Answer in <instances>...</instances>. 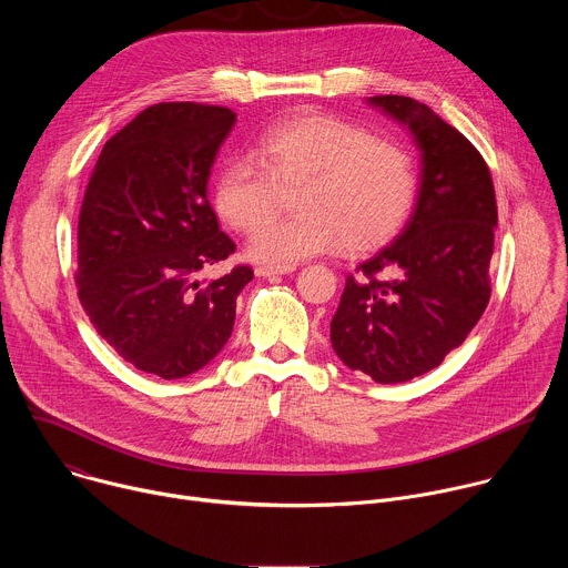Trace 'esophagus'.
Here are the masks:
<instances>
[{
  "label": "esophagus",
  "mask_w": 568,
  "mask_h": 568,
  "mask_svg": "<svg viewBox=\"0 0 568 568\" xmlns=\"http://www.w3.org/2000/svg\"><path fill=\"white\" fill-rule=\"evenodd\" d=\"M290 272H294V267H256V276H261V278H272V276L290 274Z\"/></svg>",
  "instance_id": "obj_1"
}]
</instances>
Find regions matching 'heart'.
<instances>
[{
	"label": "heart",
	"mask_w": 568,
	"mask_h": 568,
	"mask_svg": "<svg viewBox=\"0 0 568 568\" xmlns=\"http://www.w3.org/2000/svg\"><path fill=\"white\" fill-rule=\"evenodd\" d=\"M256 161L231 159L215 182V209L235 231H254L275 210L281 190L301 187L294 221L254 233L247 256L274 267L305 258L371 252L407 222L416 169L399 145L328 114H298L270 128Z\"/></svg>",
	"instance_id": "b5f03b06"
}]
</instances>
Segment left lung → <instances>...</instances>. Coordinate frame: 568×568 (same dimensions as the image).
I'll return each instance as SVG.
<instances>
[{"label": "left lung", "instance_id": "obj_1", "mask_svg": "<svg viewBox=\"0 0 568 568\" xmlns=\"http://www.w3.org/2000/svg\"><path fill=\"white\" fill-rule=\"evenodd\" d=\"M368 105L412 132L420 186L407 224L346 278L331 342L348 368L397 384L440 366L488 307L497 197L480 152L425 103Z\"/></svg>", "mask_w": 568, "mask_h": 568}]
</instances>
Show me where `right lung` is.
Masks as SVG:
<instances>
[{
	"mask_svg": "<svg viewBox=\"0 0 568 568\" xmlns=\"http://www.w3.org/2000/svg\"><path fill=\"white\" fill-rule=\"evenodd\" d=\"M235 114L200 103L143 110L103 148L78 217V298L97 333L134 368L180 379L224 348L235 298L252 278L237 265L197 274L235 250L206 186Z\"/></svg>",
	"mask_w": 568,
	"mask_h": 568,
	"instance_id": "1",
	"label": "right lung"
}]
</instances>
